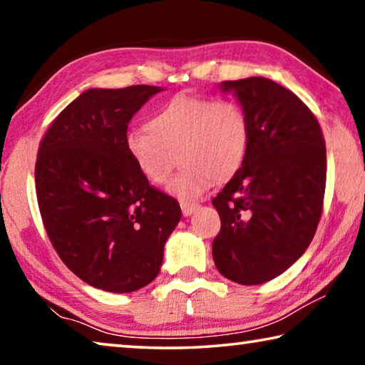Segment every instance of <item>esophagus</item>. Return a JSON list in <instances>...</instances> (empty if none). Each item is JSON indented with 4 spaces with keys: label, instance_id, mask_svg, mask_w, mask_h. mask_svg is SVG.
Segmentation results:
<instances>
[{
    "label": "esophagus",
    "instance_id": "1",
    "mask_svg": "<svg viewBox=\"0 0 365 365\" xmlns=\"http://www.w3.org/2000/svg\"><path fill=\"white\" fill-rule=\"evenodd\" d=\"M197 207L200 206H197L196 202H182V212L185 217H188V215L193 214Z\"/></svg>",
    "mask_w": 365,
    "mask_h": 365
}]
</instances>
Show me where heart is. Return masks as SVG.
<instances>
[{"label":"heart","instance_id":"b5f03b06","mask_svg":"<svg viewBox=\"0 0 365 365\" xmlns=\"http://www.w3.org/2000/svg\"><path fill=\"white\" fill-rule=\"evenodd\" d=\"M250 141L243 108L232 100L178 95L154 110L146 128H132L123 148L148 182L163 187L175 168L169 191L193 202L211 190L214 177L227 180L242 168Z\"/></svg>","mask_w":365,"mask_h":365}]
</instances>
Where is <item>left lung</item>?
Returning <instances> with one entry per match:
<instances>
[{
    "label": "left lung",
    "mask_w": 365,
    "mask_h": 365,
    "mask_svg": "<svg viewBox=\"0 0 365 365\" xmlns=\"http://www.w3.org/2000/svg\"><path fill=\"white\" fill-rule=\"evenodd\" d=\"M250 125L246 156L212 205L220 215L212 257L225 279L261 285L304 255L322 215L327 154L320 125L274 80L222 82Z\"/></svg>",
    "instance_id": "obj_1"
}]
</instances>
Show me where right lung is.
I'll return each instance as SVG.
<instances>
[{
    "label": "right lung",
    "mask_w": 365,
    "mask_h": 365,
    "mask_svg": "<svg viewBox=\"0 0 365 365\" xmlns=\"http://www.w3.org/2000/svg\"><path fill=\"white\" fill-rule=\"evenodd\" d=\"M163 90L83 91L54 119L36 156V197L54 250L78 279L109 293L156 279L182 217L177 200L153 188L123 148L133 114Z\"/></svg>",
    "instance_id": "obj_1"
}]
</instances>
